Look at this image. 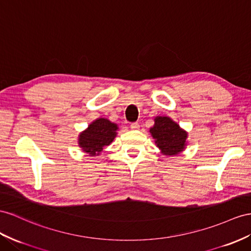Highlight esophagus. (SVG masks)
Returning <instances> with one entry per match:
<instances>
[{"mask_svg":"<svg viewBox=\"0 0 251 251\" xmlns=\"http://www.w3.org/2000/svg\"><path fill=\"white\" fill-rule=\"evenodd\" d=\"M130 127H131V129H139L140 125H139L138 122H133V123L130 124Z\"/></svg>","mask_w":251,"mask_h":251,"instance_id":"obj_1","label":"esophagus"}]
</instances>
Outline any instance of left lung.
I'll return each mask as SVG.
<instances>
[{
	"label": "left lung",
	"instance_id": "left-lung-1",
	"mask_svg": "<svg viewBox=\"0 0 251 251\" xmlns=\"http://www.w3.org/2000/svg\"><path fill=\"white\" fill-rule=\"evenodd\" d=\"M156 144L166 156L177 155L184 150L188 133L168 117H157L155 125L151 128Z\"/></svg>",
	"mask_w": 251,
	"mask_h": 251
}]
</instances>
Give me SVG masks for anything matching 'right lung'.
I'll return each mask as SVG.
<instances>
[{"label":"right lung","instance_id":"obj_1","mask_svg":"<svg viewBox=\"0 0 251 251\" xmlns=\"http://www.w3.org/2000/svg\"><path fill=\"white\" fill-rule=\"evenodd\" d=\"M118 125L106 119H99L89 125L88 129L80 133L79 146L90 156L100 155L104 147L110 144L117 136Z\"/></svg>","mask_w":251,"mask_h":251}]
</instances>
